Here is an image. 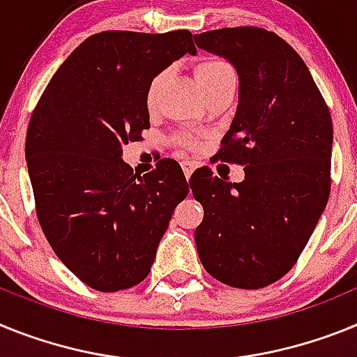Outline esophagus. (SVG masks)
<instances>
[{
    "instance_id": "obj_1",
    "label": "esophagus",
    "mask_w": 357,
    "mask_h": 357,
    "mask_svg": "<svg viewBox=\"0 0 357 357\" xmlns=\"http://www.w3.org/2000/svg\"><path fill=\"white\" fill-rule=\"evenodd\" d=\"M181 167H183V172H185V178L190 179L192 172H194V169H196V165H194V161H183Z\"/></svg>"
}]
</instances>
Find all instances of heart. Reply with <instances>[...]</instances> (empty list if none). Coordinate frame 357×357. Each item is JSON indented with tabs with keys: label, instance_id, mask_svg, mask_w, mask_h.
Returning a JSON list of instances; mask_svg holds the SVG:
<instances>
[{
	"label": "heart",
	"instance_id": "1",
	"mask_svg": "<svg viewBox=\"0 0 357 357\" xmlns=\"http://www.w3.org/2000/svg\"><path fill=\"white\" fill-rule=\"evenodd\" d=\"M194 77H196L199 88L203 89L204 97L226 82H235L234 68L222 59H203L194 68ZM163 79H165V73H158L154 79H151L147 89H145V107L151 113L156 109L158 93H160ZM174 142L181 147H197V144H199L197 136L190 135V132H179L174 136Z\"/></svg>",
	"mask_w": 357,
	"mask_h": 357
}]
</instances>
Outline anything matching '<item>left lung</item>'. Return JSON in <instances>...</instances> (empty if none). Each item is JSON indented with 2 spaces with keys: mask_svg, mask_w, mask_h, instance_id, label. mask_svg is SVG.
I'll list each match as a JSON object with an SVG mask.
<instances>
[{
  "mask_svg": "<svg viewBox=\"0 0 357 357\" xmlns=\"http://www.w3.org/2000/svg\"><path fill=\"white\" fill-rule=\"evenodd\" d=\"M196 45L230 61L238 105L217 160L244 167V181L190 178L203 204L196 246L226 286L260 289L296 264L331 192L333 120L307 66L277 33L257 26L203 32Z\"/></svg>",
  "mask_w": 357,
  "mask_h": 357,
  "instance_id": "left-lung-1",
  "label": "left lung"
}]
</instances>
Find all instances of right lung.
Returning a JSON list of instances; mask_svg holds the SVG:
<instances>
[{"instance_id":"add662e5","label":"right lung","mask_w":357,"mask_h":357,"mask_svg":"<svg viewBox=\"0 0 357 357\" xmlns=\"http://www.w3.org/2000/svg\"><path fill=\"white\" fill-rule=\"evenodd\" d=\"M188 30H105L80 43L43 91L24 154L46 241L86 286L129 289L151 271L172 212L188 194L178 161L140 176L122 147L149 129L145 89L185 54Z\"/></svg>"}]
</instances>
